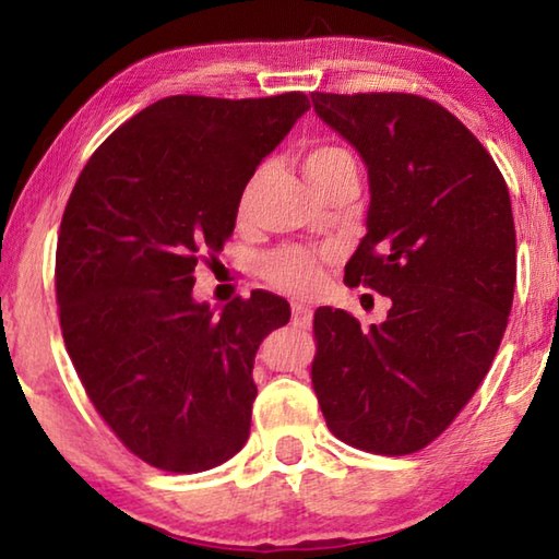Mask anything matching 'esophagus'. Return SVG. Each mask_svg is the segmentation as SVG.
Wrapping results in <instances>:
<instances>
[{"label":"esophagus","instance_id":"obj_1","mask_svg":"<svg viewBox=\"0 0 559 559\" xmlns=\"http://www.w3.org/2000/svg\"><path fill=\"white\" fill-rule=\"evenodd\" d=\"M293 325L298 328H310V323H313V308L306 306V302H293Z\"/></svg>","mask_w":559,"mask_h":559}]
</instances>
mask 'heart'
Returning a JSON list of instances; mask_svg holds the SVG:
<instances>
[{
    "label": "heart",
    "instance_id": "b5f03b06",
    "mask_svg": "<svg viewBox=\"0 0 559 559\" xmlns=\"http://www.w3.org/2000/svg\"><path fill=\"white\" fill-rule=\"evenodd\" d=\"M302 169L310 179V185L320 189L328 185L330 179L343 175V173H357L355 157L340 145H313L302 155ZM259 175L249 179V185L243 187L241 200H239V219H246V214L251 210L253 192H257ZM328 261V253L318 249H308V246H283L266 253L261 259V276L271 283L273 288L293 293V296H308L313 293L320 281H323V266Z\"/></svg>",
    "mask_w": 559,
    "mask_h": 559
}]
</instances>
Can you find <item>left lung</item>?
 I'll return each instance as SVG.
<instances>
[{
	"label": "left lung",
	"instance_id": "1",
	"mask_svg": "<svg viewBox=\"0 0 559 559\" xmlns=\"http://www.w3.org/2000/svg\"><path fill=\"white\" fill-rule=\"evenodd\" d=\"M313 108L370 175L367 236L345 283L392 308L370 328L347 310L318 308L310 380L340 441L404 456L451 427L503 340L515 290L508 185L437 100L316 91Z\"/></svg>",
	"mask_w": 559,
	"mask_h": 559
}]
</instances>
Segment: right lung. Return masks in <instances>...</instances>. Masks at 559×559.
I'll list each match as a JSON object with an SVG mask.
<instances>
[{
    "label": "right lung",
    "instance_id": "add662e5",
    "mask_svg": "<svg viewBox=\"0 0 559 559\" xmlns=\"http://www.w3.org/2000/svg\"><path fill=\"white\" fill-rule=\"evenodd\" d=\"M308 108L300 91L169 96L75 179L56 243L63 343L100 419L159 471L214 468L249 439L253 357L290 306L253 290L214 316L192 298L194 269L224 249L246 182Z\"/></svg>",
    "mask_w": 559,
    "mask_h": 559
}]
</instances>
